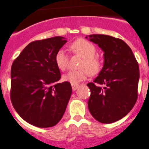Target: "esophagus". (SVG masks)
Wrapping results in <instances>:
<instances>
[{
	"instance_id": "obj_1",
	"label": "esophagus",
	"mask_w": 149,
	"mask_h": 149,
	"mask_svg": "<svg viewBox=\"0 0 149 149\" xmlns=\"http://www.w3.org/2000/svg\"><path fill=\"white\" fill-rule=\"evenodd\" d=\"M72 89H73V91H76V89H77V88L79 87V84H72Z\"/></svg>"
}]
</instances>
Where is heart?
<instances>
[{
  "label": "heart",
  "instance_id": "obj_1",
  "mask_svg": "<svg viewBox=\"0 0 149 149\" xmlns=\"http://www.w3.org/2000/svg\"><path fill=\"white\" fill-rule=\"evenodd\" d=\"M70 50L81 56L82 59L79 65V69L70 70L63 76L64 81L77 84L87 79L90 73L95 75L100 73L102 68V61L95 56L96 48L92 43L85 39H79L70 46ZM55 61L62 71L66 70L69 67V57L63 49H58L56 53Z\"/></svg>",
  "mask_w": 149,
  "mask_h": 149
}]
</instances>
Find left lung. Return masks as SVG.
Returning a JSON list of instances; mask_svg holds the SVG:
<instances>
[{"label":"left lung","instance_id":"8db88e82","mask_svg":"<svg viewBox=\"0 0 149 149\" xmlns=\"http://www.w3.org/2000/svg\"><path fill=\"white\" fill-rule=\"evenodd\" d=\"M88 38L104 52L102 69L93 82L87 84L91 90L88 109L97 121L109 124L121 120L134 106L139 65L123 40L107 35H89Z\"/></svg>","mask_w":149,"mask_h":149}]
</instances>
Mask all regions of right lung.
Here are the masks:
<instances>
[{
    "label": "right lung",
    "instance_id": "1",
    "mask_svg": "<svg viewBox=\"0 0 149 149\" xmlns=\"http://www.w3.org/2000/svg\"><path fill=\"white\" fill-rule=\"evenodd\" d=\"M66 42L61 36L33 41L13 63L12 104L23 120L34 126H54L65 112L71 84L58 82L61 73L55 56Z\"/></svg>",
    "mask_w": 149,
    "mask_h": 149
}]
</instances>
